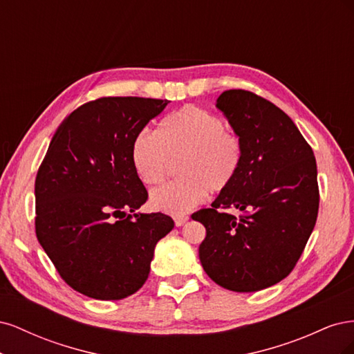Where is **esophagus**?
<instances>
[{
  "label": "esophagus",
  "mask_w": 354,
  "mask_h": 354,
  "mask_svg": "<svg viewBox=\"0 0 354 354\" xmlns=\"http://www.w3.org/2000/svg\"><path fill=\"white\" fill-rule=\"evenodd\" d=\"M187 220H189V217H187V216H177V217H174V223H176V226H177V227L183 226L185 223H187Z\"/></svg>",
  "instance_id": "34e87169"
}]
</instances>
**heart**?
<instances>
[{
	"label": "heart",
	"mask_w": 354,
	"mask_h": 354,
	"mask_svg": "<svg viewBox=\"0 0 354 354\" xmlns=\"http://www.w3.org/2000/svg\"><path fill=\"white\" fill-rule=\"evenodd\" d=\"M177 159L180 178L153 190L149 199L155 211L171 216L187 214L207 199L208 192L227 190L241 171L243 146L221 118L187 104L167 115L156 134L143 130L131 145L134 171L146 186L159 185L169 160Z\"/></svg>",
	"instance_id": "1"
}]
</instances>
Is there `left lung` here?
Wrapping results in <instances>:
<instances>
[{"instance_id":"left-lung-1","label":"left lung","mask_w":354,"mask_h":354,"mask_svg":"<svg viewBox=\"0 0 354 354\" xmlns=\"http://www.w3.org/2000/svg\"><path fill=\"white\" fill-rule=\"evenodd\" d=\"M217 108L243 146L236 180L192 218L207 236L199 245L203 270L234 292L269 288L292 272L319 211L312 147L283 111L246 90L220 94ZM236 207L234 218L222 209Z\"/></svg>"}]
</instances>
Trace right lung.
Segmentation results:
<instances>
[{
    "instance_id": "1",
    "label": "right lung",
    "mask_w": 354,
    "mask_h": 354,
    "mask_svg": "<svg viewBox=\"0 0 354 354\" xmlns=\"http://www.w3.org/2000/svg\"><path fill=\"white\" fill-rule=\"evenodd\" d=\"M168 100L100 97L59 125L35 178V232L62 279L95 299L137 292L155 246L174 227L162 212L140 214L147 190L131 145Z\"/></svg>"
}]
</instances>
